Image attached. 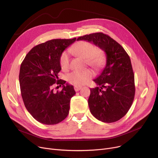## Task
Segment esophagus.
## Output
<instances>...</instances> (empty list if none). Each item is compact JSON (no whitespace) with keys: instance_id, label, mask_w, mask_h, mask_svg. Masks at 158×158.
<instances>
[{"instance_id":"1","label":"esophagus","mask_w":158,"mask_h":158,"mask_svg":"<svg viewBox=\"0 0 158 158\" xmlns=\"http://www.w3.org/2000/svg\"><path fill=\"white\" fill-rule=\"evenodd\" d=\"M74 89H75V90L76 92H78V91H79L81 89V87H80V86H75Z\"/></svg>"}]
</instances>
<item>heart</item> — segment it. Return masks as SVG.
Returning a JSON list of instances; mask_svg holds the SVG:
<instances>
[{"instance_id":"obj_1","label":"heart","mask_w":158,"mask_h":158,"mask_svg":"<svg viewBox=\"0 0 158 158\" xmlns=\"http://www.w3.org/2000/svg\"><path fill=\"white\" fill-rule=\"evenodd\" d=\"M69 51L78 57L85 60L87 64L96 69L100 68L104 63L105 56L101 50L95 48L92 43L81 41L72 46ZM69 57L66 52L61 55L60 64L62 69H67L69 66ZM94 73L90 69H87L80 71H74L68 75V80L71 84L80 86L87 83L93 77Z\"/></svg>"}]
</instances>
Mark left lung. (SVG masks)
<instances>
[{"label": "left lung", "instance_id": "left-lung-1", "mask_svg": "<svg viewBox=\"0 0 158 158\" xmlns=\"http://www.w3.org/2000/svg\"><path fill=\"white\" fill-rule=\"evenodd\" d=\"M77 40L94 43L106 53L105 68L94 80L99 87L90 89L88 104L90 113L99 120L116 122L127 113L134 100L135 76L130 58L121 45L102 32L80 36Z\"/></svg>", "mask_w": 158, "mask_h": 158}]
</instances>
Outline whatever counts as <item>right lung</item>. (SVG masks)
Segmentation results:
<instances>
[{
    "label": "right lung",
    "instance_id": "1",
    "mask_svg": "<svg viewBox=\"0 0 158 158\" xmlns=\"http://www.w3.org/2000/svg\"><path fill=\"white\" fill-rule=\"evenodd\" d=\"M76 40L56 39L40 44L27 54L21 64L19 81L23 103L40 123L56 124L69 114L70 99L76 92L73 85H64L66 81L58 80L57 75L61 70L62 52ZM54 85H62V90L54 92Z\"/></svg>",
    "mask_w": 158,
    "mask_h": 158
}]
</instances>
